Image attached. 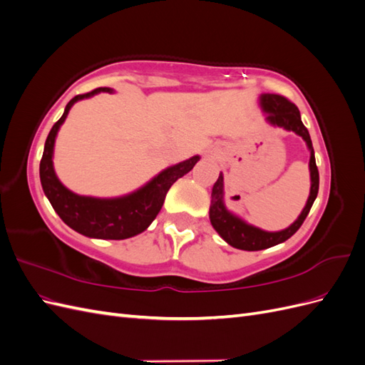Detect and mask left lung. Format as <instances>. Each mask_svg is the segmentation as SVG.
Instances as JSON below:
<instances>
[{
	"instance_id": "left-lung-1",
	"label": "left lung",
	"mask_w": 365,
	"mask_h": 365,
	"mask_svg": "<svg viewBox=\"0 0 365 365\" xmlns=\"http://www.w3.org/2000/svg\"><path fill=\"white\" fill-rule=\"evenodd\" d=\"M259 105L262 113L264 114L267 123L274 128H282L288 132H294L298 137H302L309 149V173H311V190H309V197L306 205L303 207L302 213L294 222L284 230L280 231H267L262 230L256 225H252L244 217L237 216L236 213L230 212L225 205V192H224V175L219 173V178L213 185L212 190V204H210L208 217L212 222L216 233L222 237L228 245L237 250L244 251H259L264 248H271L274 245H279L282 242L288 240L295 231L302 227L304 219L311 210L315 197L318 195V185H319V175L315 163V153L311 135L309 130L304 128L302 115L298 108L286 101L284 97L277 94H268L263 93L259 96Z\"/></svg>"
}]
</instances>
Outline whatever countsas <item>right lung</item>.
I'll return each mask as SVG.
<instances>
[{
	"label": "right lung",
	"mask_w": 365,
	"mask_h": 365,
	"mask_svg": "<svg viewBox=\"0 0 365 365\" xmlns=\"http://www.w3.org/2000/svg\"><path fill=\"white\" fill-rule=\"evenodd\" d=\"M101 93L114 94L115 91L113 88H97L91 93L73 97L68 105L65 106L62 117L51 128L46 146H43L39 176L42 190L48 197L54 212L70 228L91 239L123 240L148 230L160 213L165 195H168L172 184L185 173H189L201 157L195 155L178 164L169 165L146 184L138 187L137 190L121 196L96 197L71 192L61 182L56 172H54V143H56L58 132L63 121L67 120L73 105Z\"/></svg>",
	"instance_id": "obj_1"
}]
</instances>
